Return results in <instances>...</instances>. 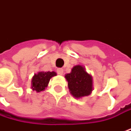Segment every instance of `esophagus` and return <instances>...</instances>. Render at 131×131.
Segmentation results:
<instances>
[{
	"label": "esophagus",
	"instance_id": "obj_1",
	"mask_svg": "<svg viewBox=\"0 0 131 131\" xmlns=\"http://www.w3.org/2000/svg\"><path fill=\"white\" fill-rule=\"evenodd\" d=\"M57 73H58V74H59V75H63V74H64V70H63V69H61V68H58V69L57 70Z\"/></svg>",
	"mask_w": 131,
	"mask_h": 131
}]
</instances>
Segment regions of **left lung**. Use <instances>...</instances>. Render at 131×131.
Here are the masks:
<instances>
[{
  "instance_id": "8db88e82",
  "label": "left lung",
  "mask_w": 131,
  "mask_h": 131,
  "mask_svg": "<svg viewBox=\"0 0 131 131\" xmlns=\"http://www.w3.org/2000/svg\"><path fill=\"white\" fill-rule=\"evenodd\" d=\"M70 94L76 98L89 96L93 90L92 77L89 74L85 67L74 66L71 73L65 75Z\"/></svg>"
}]
</instances>
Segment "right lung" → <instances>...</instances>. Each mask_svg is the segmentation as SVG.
<instances>
[{
  "instance_id": "1",
  "label": "right lung",
  "mask_w": 131,
  "mask_h": 131,
  "mask_svg": "<svg viewBox=\"0 0 131 131\" xmlns=\"http://www.w3.org/2000/svg\"><path fill=\"white\" fill-rule=\"evenodd\" d=\"M56 75V73L54 71H40L38 73L34 74L31 80V89L34 91H36L37 92H40L42 91H44L48 86L50 79Z\"/></svg>"
}]
</instances>
